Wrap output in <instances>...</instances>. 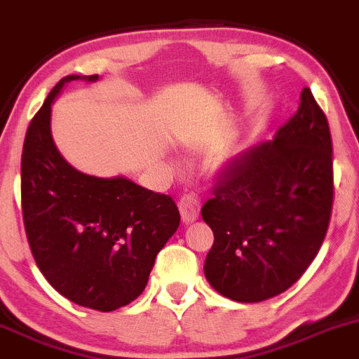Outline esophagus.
Masks as SVG:
<instances>
[{"mask_svg":"<svg viewBox=\"0 0 359 359\" xmlns=\"http://www.w3.org/2000/svg\"><path fill=\"white\" fill-rule=\"evenodd\" d=\"M180 216H182L184 223H193L198 219L200 216V200L195 195H184L179 202Z\"/></svg>","mask_w":359,"mask_h":359,"instance_id":"1","label":"esophagus"}]
</instances>
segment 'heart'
I'll list each match as a JSON object with an SVG mask.
<instances>
[{
	"label": "heart",
	"instance_id": "heart-1",
	"mask_svg": "<svg viewBox=\"0 0 359 359\" xmlns=\"http://www.w3.org/2000/svg\"><path fill=\"white\" fill-rule=\"evenodd\" d=\"M233 156H236L233 152H229V154H223V156H219V157H217V166H225L226 163H230V161L233 159Z\"/></svg>",
	"mask_w": 359,
	"mask_h": 359
}]
</instances>
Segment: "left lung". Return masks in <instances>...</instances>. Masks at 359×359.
<instances>
[{"instance_id": "8db88e82", "label": "left lung", "mask_w": 359, "mask_h": 359, "mask_svg": "<svg viewBox=\"0 0 359 359\" xmlns=\"http://www.w3.org/2000/svg\"><path fill=\"white\" fill-rule=\"evenodd\" d=\"M212 193L202 207L214 233L207 281L239 303L285 292L319 253L333 209L330 123L310 88L274 140L230 161Z\"/></svg>"}]
</instances>
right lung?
<instances>
[{
	"label": "right lung",
	"mask_w": 359,
	"mask_h": 359,
	"mask_svg": "<svg viewBox=\"0 0 359 359\" xmlns=\"http://www.w3.org/2000/svg\"><path fill=\"white\" fill-rule=\"evenodd\" d=\"M78 79L99 76L60 79L26 130L22 219L33 259L53 289L79 306L113 311L145 290L180 214L172 196L126 177L86 175L63 159L51 136V106Z\"/></svg>",
	"instance_id": "add662e5"
}]
</instances>
